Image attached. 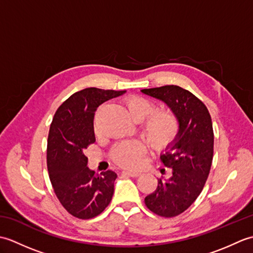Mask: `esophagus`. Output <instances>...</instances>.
Returning <instances> with one entry per match:
<instances>
[{"label":"esophagus","mask_w":253,"mask_h":253,"mask_svg":"<svg viewBox=\"0 0 253 253\" xmlns=\"http://www.w3.org/2000/svg\"><path fill=\"white\" fill-rule=\"evenodd\" d=\"M122 175H124V176H130V177H138V176L141 175V173H139V171L123 170V171H122Z\"/></svg>","instance_id":"esophagus-1"}]
</instances>
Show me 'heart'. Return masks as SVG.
<instances>
[{
	"instance_id": "1",
	"label": "heart",
	"mask_w": 253,
	"mask_h": 253,
	"mask_svg": "<svg viewBox=\"0 0 253 253\" xmlns=\"http://www.w3.org/2000/svg\"><path fill=\"white\" fill-rule=\"evenodd\" d=\"M125 104L133 120L141 122V132L153 149H163L173 142L179 132L178 117L170 110H155L154 102L141 95H131ZM99 132L98 125H94ZM142 143L130 141L117 143L110 152L111 159L122 168L136 169L144 153Z\"/></svg>"
}]
</instances>
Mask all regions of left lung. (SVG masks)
<instances>
[{"mask_svg":"<svg viewBox=\"0 0 253 253\" xmlns=\"http://www.w3.org/2000/svg\"><path fill=\"white\" fill-rule=\"evenodd\" d=\"M164 101L178 117L179 132L161 162L171 169L168 179L158 178L154 192L144 199L150 211L162 217L179 215L200 195L211 169L214 133L211 115L201 100L179 85L141 90Z\"/></svg>","mask_w":253,"mask_h":253,"instance_id":"1","label":"left lung"}]
</instances>
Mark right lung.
I'll return each instance as SVG.
<instances>
[{"label": "right lung", "instance_id": "right-lung-1", "mask_svg": "<svg viewBox=\"0 0 253 253\" xmlns=\"http://www.w3.org/2000/svg\"><path fill=\"white\" fill-rule=\"evenodd\" d=\"M123 93L125 90L85 88L64 101L53 117L47 137V171L57 199L77 218L98 216L112 200L116 173L90 170L84 150L95 141L96 109Z\"/></svg>", "mask_w": 253, "mask_h": 253}]
</instances>
